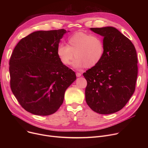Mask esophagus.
<instances>
[{
    "instance_id": "34e87169",
    "label": "esophagus",
    "mask_w": 148,
    "mask_h": 148,
    "mask_svg": "<svg viewBox=\"0 0 148 148\" xmlns=\"http://www.w3.org/2000/svg\"><path fill=\"white\" fill-rule=\"evenodd\" d=\"M82 75V74L80 73H76V76L77 77H81Z\"/></svg>"
}]
</instances>
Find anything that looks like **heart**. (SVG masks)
<instances>
[{"label": "heart", "mask_w": 148, "mask_h": 148, "mask_svg": "<svg viewBox=\"0 0 148 148\" xmlns=\"http://www.w3.org/2000/svg\"><path fill=\"white\" fill-rule=\"evenodd\" d=\"M68 45L60 44L57 47V54L64 65H69L73 58L72 66L80 69L83 67L92 68L98 64L104 53L102 38L98 35L78 32L68 40Z\"/></svg>", "instance_id": "1"}]
</instances>
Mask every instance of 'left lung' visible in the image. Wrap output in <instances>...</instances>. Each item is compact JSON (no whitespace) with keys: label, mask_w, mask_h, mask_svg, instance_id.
<instances>
[{"label":"left lung","mask_w":148,"mask_h":148,"mask_svg":"<svg viewBox=\"0 0 148 148\" xmlns=\"http://www.w3.org/2000/svg\"><path fill=\"white\" fill-rule=\"evenodd\" d=\"M90 29L103 37L104 53L98 64L83 74L88 83L86 101L99 114L114 113L126 105L135 90L136 50L129 39L115 27Z\"/></svg>","instance_id":"obj_1"}]
</instances>
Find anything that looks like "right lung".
<instances>
[{"instance_id": "right-lung-1", "label": "right lung", "mask_w": 148, "mask_h": 148, "mask_svg": "<svg viewBox=\"0 0 148 148\" xmlns=\"http://www.w3.org/2000/svg\"><path fill=\"white\" fill-rule=\"evenodd\" d=\"M66 32L63 29L36 31L22 38L13 50L11 88L29 113H55L63 103L65 90L76 80L75 73L61 63L57 54L60 39Z\"/></svg>"}]
</instances>
